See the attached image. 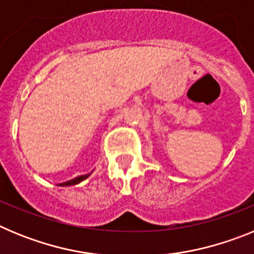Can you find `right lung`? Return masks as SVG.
<instances>
[{
	"label": "right lung",
	"mask_w": 254,
	"mask_h": 254,
	"mask_svg": "<svg viewBox=\"0 0 254 254\" xmlns=\"http://www.w3.org/2000/svg\"><path fill=\"white\" fill-rule=\"evenodd\" d=\"M89 176H90V174H85V176H78V177H76V178L71 179V181H67V182H64V183H61V185H58V186H62V187H66V186H75V185H78L80 182H82V181H84V179H86Z\"/></svg>",
	"instance_id": "right-lung-1"
}]
</instances>
